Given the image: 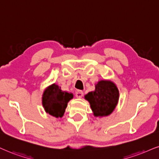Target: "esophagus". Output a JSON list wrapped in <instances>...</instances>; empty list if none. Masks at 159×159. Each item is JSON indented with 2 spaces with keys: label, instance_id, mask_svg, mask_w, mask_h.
<instances>
[{
  "label": "esophagus",
  "instance_id": "esophagus-1",
  "mask_svg": "<svg viewBox=\"0 0 159 159\" xmlns=\"http://www.w3.org/2000/svg\"><path fill=\"white\" fill-rule=\"evenodd\" d=\"M75 95L76 97L81 98L83 96V91H81V90H76L75 91Z\"/></svg>",
  "mask_w": 159,
  "mask_h": 159
}]
</instances>
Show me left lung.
I'll list each match as a JSON object with an SVG mask.
<instances>
[{
  "label": "left lung",
  "instance_id": "8db88e82",
  "mask_svg": "<svg viewBox=\"0 0 159 159\" xmlns=\"http://www.w3.org/2000/svg\"><path fill=\"white\" fill-rule=\"evenodd\" d=\"M95 116L111 114L119 100V91L112 82L102 80L96 85L94 91L85 96Z\"/></svg>",
  "mask_w": 159,
  "mask_h": 159
}]
</instances>
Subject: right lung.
I'll return each instance as SVG.
<instances>
[{
    "label": "right lung",
    "instance_id": "1",
    "mask_svg": "<svg viewBox=\"0 0 159 159\" xmlns=\"http://www.w3.org/2000/svg\"><path fill=\"white\" fill-rule=\"evenodd\" d=\"M73 98V94L62 91L58 85L53 84L44 91L43 105L45 111L55 117H62L67 104Z\"/></svg>",
    "mask_w": 159,
    "mask_h": 159
}]
</instances>
